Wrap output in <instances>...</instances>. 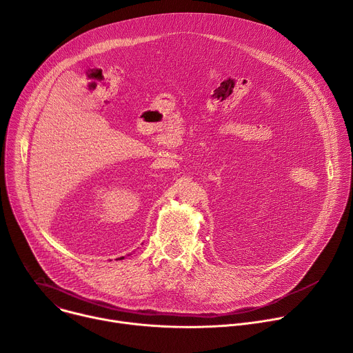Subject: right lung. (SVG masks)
Segmentation results:
<instances>
[{
	"label": "right lung",
	"mask_w": 353,
	"mask_h": 353,
	"mask_svg": "<svg viewBox=\"0 0 353 353\" xmlns=\"http://www.w3.org/2000/svg\"><path fill=\"white\" fill-rule=\"evenodd\" d=\"M123 259H124V257H120V259H119V260H123Z\"/></svg>",
	"instance_id": "right-lung-1"
}]
</instances>
